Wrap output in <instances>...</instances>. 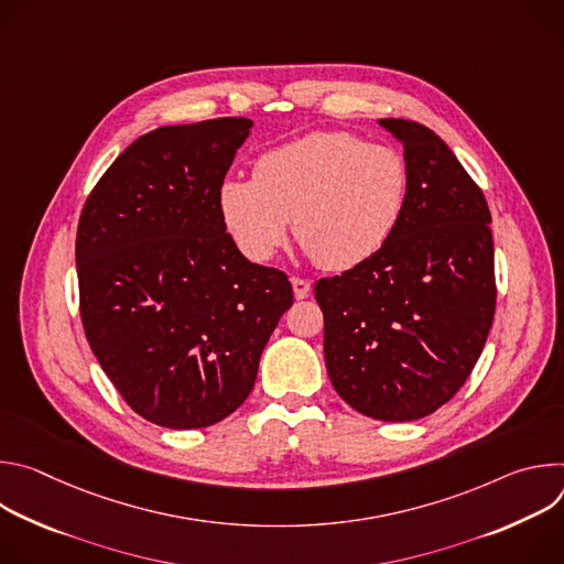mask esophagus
Masks as SVG:
<instances>
[{
    "mask_svg": "<svg viewBox=\"0 0 564 564\" xmlns=\"http://www.w3.org/2000/svg\"><path fill=\"white\" fill-rule=\"evenodd\" d=\"M292 290H294V299H305L307 294H310V290H312V285H310V281H305V279H299V276H292Z\"/></svg>",
    "mask_w": 564,
    "mask_h": 564,
    "instance_id": "esophagus-1",
    "label": "esophagus"
}]
</instances>
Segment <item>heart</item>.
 I'll use <instances>...</instances> for the list:
<instances>
[{
  "instance_id": "1",
  "label": "heart",
  "mask_w": 564,
  "mask_h": 564,
  "mask_svg": "<svg viewBox=\"0 0 564 564\" xmlns=\"http://www.w3.org/2000/svg\"><path fill=\"white\" fill-rule=\"evenodd\" d=\"M409 194V163L397 149L348 131H314L261 153L254 178H225L216 200L250 261H270L292 220L307 257L346 272L390 243Z\"/></svg>"
}]
</instances>
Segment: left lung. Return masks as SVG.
<instances>
[{
	"label": "left lung",
	"instance_id": "1",
	"mask_svg": "<svg viewBox=\"0 0 564 564\" xmlns=\"http://www.w3.org/2000/svg\"><path fill=\"white\" fill-rule=\"evenodd\" d=\"M404 147L409 205L368 263L321 279L324 355L339 397L372 420L413 422L462 388L496 312L491 212L429 127L381 118Z\"/></svg>",
	"mask_w": 564,
	"mask_h": 564
}]
</instances>
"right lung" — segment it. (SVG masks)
Listing matches in <instances>:
<instances>
[{
  "label": "right lung",
  "mask_w": 564,
  "mask_h": 564,
  "mask_svg": "<svg viewBox=\"0 0 564 564\" xmlns=\"http://www.w3.org/2000/svg\"><path fill=\"white\" fill-rule=\"evenodd\" d=\"M252 127L216 118L140 135L79 216L85 335L122 399L158 426L205 429L231 415L292 305L288 276L240 254L218 212Z\"/></svg>",
  "instance_id": "right-lung-1"
}]
</instances>
